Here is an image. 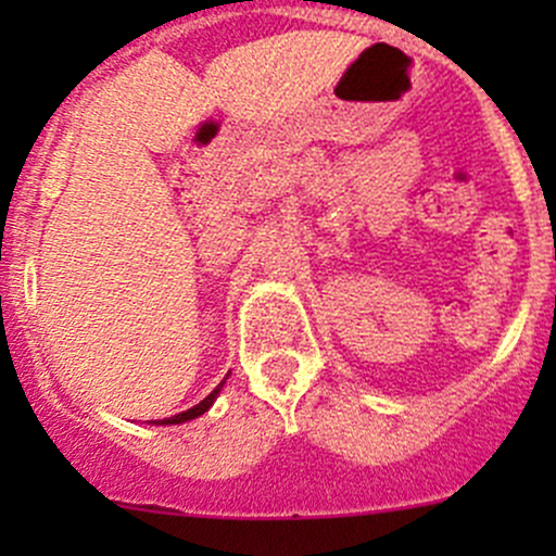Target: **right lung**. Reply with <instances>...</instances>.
<instances>
[{"label":"right lung","mask_w":556,"mask_h":556,"mask_svg":"<svg viewBox=\"0 0 556 556\" xmlns=\"http://www.w3.org/2000/svg\"><path fill=\"white\" fill-rule=\"evenodd\" d=\"M228 377H231V371L226 374V379H228ZM226 379H223V382L217 384L215 390H212L210 395L204 397V401L195 403L193 408H188V412H182V414H174V417H169V419H150V425H179V422H188V419H193V417H201V414H204L206 408H210L212 403H215V397L220 395V390H223V384H226Z\"/></svg>","instance_id":"right-lung-1"}]
</instances>
